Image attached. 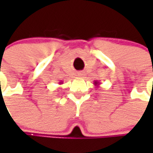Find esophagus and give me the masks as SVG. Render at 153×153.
I'll return each instance as SVG.
<instances>
[{"instance_id": "34e87169", "label": "esophagus", "mask_w": 153, "mask_h": 153, "mask_svg": "<svg viewBox=\"0 0 153 153\" xmlns=\"http://www.w3.org/2000/svg\"><path fill=\"white\" fill-rule=\"evenodd\" d=\"M78 75H79V76H82V73H79Z\"/></svg>"}]
</instances>
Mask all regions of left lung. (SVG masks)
Listing matches in <instances>:
<instances>
[{
	"mask_svg": "<svg viewBox=\"0 0 153 153\" xmlns=\"http://www.w3.org/2000/svg\"><path fill=\"white\" fill-rule=\"evenodd\" d=\"M94 85L96 86L97 88H99V86H100V82H99L98 81H94Z\"/></svg>",
	"mask_w": 153,
	"mask_h": 153,
	"instance_id": "1",
	"label": "left lung"
}]
</instances>
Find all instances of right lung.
I'll use <instances>...</instances> for the list:
<instances>
[{
  "label": "right lung",
  "instance_id": "1",
  "mask_svg": "<svg viewBox=\"0 0 153 153\" xmlns=\"http://www.w3.org/2000/svg\"><path fill=\"white\" fill-rule=\"evenodd\" d=\"M59 83H60V84H62V83H63V82H59Z\"/></svg>",
  "mask_w": 153,
  "mask_h": 153
}]
</instances>
